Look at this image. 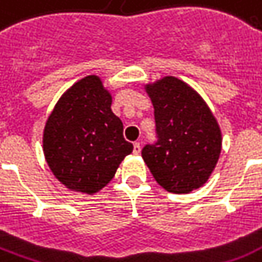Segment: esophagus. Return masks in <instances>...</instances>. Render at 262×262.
I'll return each mask as SVG.
<instances>
[{
  "instance_id": "obj_1",
  "label": "esophagus",
  "mask_w": 262,
  "mask_h": 262,
  "mask_svg": "<svg viewBox=\"0 0 262 262\" xmlns=\"http://www.w3.org/2000/svg\"><path fill=\"white\" fill-rule=\"evenodd\" d=\"M133 152H135L136 155H139L140 152H141V144H140L139 141L133 144Z\"/></svg>"
}]
</instances>
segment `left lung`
Masks as SVG:
<instances>
[{
    "mask_svg": "<svg viewBox=\"0 0 262 262\" xmlns=\"http://www.w3.org/2000/svg\"><path fill=\"white\" fill-rule=\"evenodd\" d=\"M145 90L155 108L158 137L141 151L149 171L177 194L203 186L222 151V132L212 111L193 88L172 76Z\"/></svg>",
    "mask_w": 262,
    "mask_h": 262,
    "instance_id": "obj_1",
    "label": "left lung"
}]
</instances>
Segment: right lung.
<instances>
[{"instance_id": "obj_1", "label": "right lung", "mask_w": 262, "mask_h": 262, "mask_svg": "<svg viewBox=\"0 0 262 262\" xmlns=\"http://www.w3.org/2000/svg\"><path fill=\"white\" fill-rule=\"evenodd\" d=\"M132 151L98 76L84 77L61 96L43 132V152L55 178L87 194L106 186Z\"/></svg>"}]
</instances>
